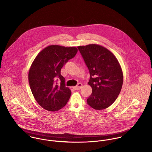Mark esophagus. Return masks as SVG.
<instances>
[{
  "label": "esophagus",
  "instance_id": "obj_1",
  "mask_svg": "<svg viewBox=\"0 0 152 152\" xmlns=\"http://www.w3.org/2000/svg\"><path fill=\"white\" fill-rule=\"evenodd\" d=\"M83 87V84L81 83H78V85L75 86H74L73 88L75 89V90H79L81 88Z\"/></svg>",
  "mask_w": 152,
  "mask_h": 152
}]
</instances>
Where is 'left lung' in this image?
<instances>
[{
  "instance_id": "obj_1",
  "label": "left lung",
  "mask_w": 152,
  "mask_h": 152,
  "mask_svg": "<svg viewBox=\"0 0 152 152\" xmlns=\"http://www.w3.org/2000/svg\"><path fill=\"white\" fill-rule=\"evenodd\" d=\"M88 67L90 79L88 84L92 93L87 99L88 104L95 110L111 106L120 93L123 73L120 64L109 50L96 44L78 46Z\"/></svg>"
}]
</instances>
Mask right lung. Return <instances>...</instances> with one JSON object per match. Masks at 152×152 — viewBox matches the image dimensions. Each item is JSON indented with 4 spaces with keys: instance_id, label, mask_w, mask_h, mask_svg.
<instances>
[{
    "instance_id": "right-lung-1",
    "label": "right lung",
    "mask_w": 152,
    "mask_h": 152,
    "mask_svg": "<svg viewBox=\"0 0 152 152\" xmlns=\"http://www.w3.org/2000/svg\"><path fill=\"white\" fill-rule=\"evenodd\" d=\"M78 52L76 47L50 45L37 56L28 73V81L32 95L38 103L46 110L62 109L69 100L71 92L65 86L61 69ZM61 81V85L56 81Z\"/></svg>"
}]
</instances>
